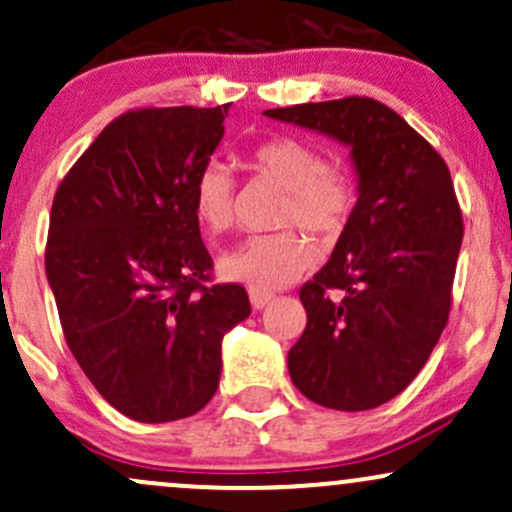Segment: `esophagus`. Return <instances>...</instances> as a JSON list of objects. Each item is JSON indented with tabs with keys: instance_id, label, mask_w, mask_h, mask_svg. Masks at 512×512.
<instances>
[{
	"instance_id": "obj_1",
	"label": "esophagus",
	"mask_w": 512,
	"mask_h": 512,
	"mask_svg": "<svg viewBox=\"0 0 512 512\" xmlns=\"http://www.w3.org/2000/svg\"><path fill=\"white\" fill-rule=\"evenodd\" d=\"M274 301L272 291H262V289H250V303L255 310H262L264 305H269Z\"/></svg>"
}]
</instances>
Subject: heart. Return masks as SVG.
Listing matches in <instances>:
<instances>
[{
	"instance_id": "1",
	"label": "heart",
	"mask_w": 512,
	"mask_h": 512,
	"mask_svg": "<svg viewBox=\"0 0 512 512\" xmlns=\"http://www.w3.org/2000/svg\"><path fill=\"white\" fill-rule=\"evenodd\" d=\"M248 166L262 178L284 187L276 223L298 226L317 238H334L354 216L358 190L354 175L342 163L322 161L313 144L296 137H272L255 144ZM195 216L209 233H226L236 223V180L221 163L199 170L192 187ZM315 260L313 245L296 228H286L248 240L221 257L226 279L252 289H276L291 284Z\"/></svg>"
}]
</instances>
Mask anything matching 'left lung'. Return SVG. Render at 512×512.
Returning a JSON list of instances; mask_svg holds the SVG:
<instances>
[{"mask_svg":"<svg viewBox=\"0 0 512 512\" xmlns=\"http://www.w3.org/2000/svg\"><path fill=\"white\" fill-rule=\"evenodd\" d=\"M264 115L351 146L358 202L330 262L298 293L308 325L289 351V373L322 407L375 409L419 375L448 325L464 233L448 163L366 96Z\"/></svg>","mask_w":512,"mask_h":512,"instance_id":"1","label":"left lung"}]
</instances>
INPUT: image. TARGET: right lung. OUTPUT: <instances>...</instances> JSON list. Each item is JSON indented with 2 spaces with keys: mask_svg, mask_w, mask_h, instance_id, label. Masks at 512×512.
I'll list each match as a JSON object with an SVG mask.
<instances>
[{
  "mask_svg": "<svg viewBox=\"0 0 512 512\" xmlns=\"http://www.w3.org/2000/svg\"><path fill=\"white\" fill-rule=\"evenodd\" d=\"M226 113L127 110L52 199L45 272L64 339L105 402L142 424L207 407L223 334L250 315L243 286L211 279L192 204Z\"/></svg>",
  "mask_w": 512,
  "mask_h": 512,
  "instance_id": "right-lung-1",
  "label": "right lung"
}]
</instances>
